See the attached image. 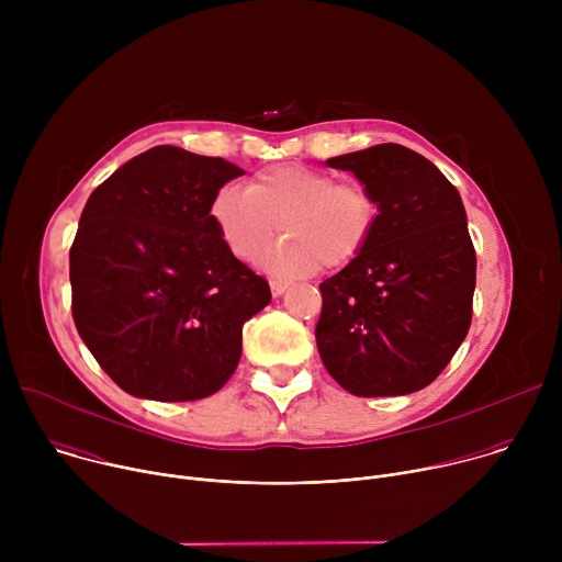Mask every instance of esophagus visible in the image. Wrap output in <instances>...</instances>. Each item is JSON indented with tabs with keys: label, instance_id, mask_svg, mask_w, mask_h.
Wrapping results in <instances>:
<instances>
[{
	"label": "esophagus",
	"instance_id": "1",
	"mask_svg": "<svg viewBox=\"0 0 562 562\" xmlns=\"http://www.w3.org/2000/svg\"><path fill=\"white\" fill-rule=\"evenodd\" d=\"M269 284H271V293H273V297H280V295L286 291V286H289V284H286V282H282V280H271Z\"/></svg>",
	"mask_w": 562,
	"mask_h": 562
}]
</instances>
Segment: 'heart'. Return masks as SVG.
<instances>
[{"label": "heart", "mask_w": 562, "mask_h": 562, "mask_svg": "<svg viewBox=\"0 0 562 562\" xmlns=\"http://www.w3.org/2000/svg\"><path fill=\"white\" fill-rule=\"evenodd\" d=\"M211 220L228 254L254 262L282 231L280 243L262 258L278 276H306L349 265L369 243L378 204L356 182L329 173L282 165L258 173L247 191L224 187L211 202Z\"/></svg>", "instance_id": "b5f03b06"}]
</instances>
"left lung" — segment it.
<instances>
[{
  "label": "left lung",
  "instance_id": "left-lung-1",
  "mask_svg": "<svg viewBox=\"0 0 562 562\" xmlns=\"http://www.w3.org/2000/svg\"><path fill=\"white\" fill-rule=\"evenodd\" d=\"M378 204L367 247L319 284L315 342L353 395H405L431 384L471 325L475 251L456 187L420 153L375 144L327 159Z\"/></svg>",
  "mask_w": 562,
  "mask_h": 562
}]
</instances>
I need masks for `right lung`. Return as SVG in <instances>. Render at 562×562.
I'll use <instances>...</instances> for the list:
<instances>
[{"instance_id": "right-lung-1", "label": "right lung", "mask_w": 562, "mask_h": 562, "mask_svg": "<svg viewBox=\"0 0 562 562\" xmlns=\"http://www.w3.org/2000/svg\"><path fill=\"white\" fill-rule=\"evenodd\" d=\"M245 171L222 157L153 146L89 198L70 247L72 319L126 393L200 400L233 375L243 327L269 282L222 245L217 191Z\"/></svg>"}]
</instances>
